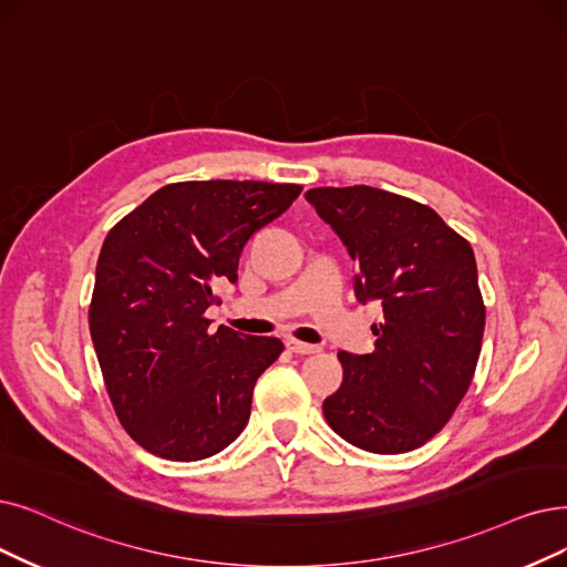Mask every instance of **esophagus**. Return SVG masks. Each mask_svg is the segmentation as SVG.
I'll use <instances>...</instances> for the list:
<instances>
[{
    "label": "esophagus",
    "mask_w": 567,
    "mask_h": 567,
    "mask_svg": "<svg viewBox=\"0 0 567 567\" xmlns=\"http://www.w3.org/2000/svg\"><path fill=\"white\" fill-rule=\"evenodd\" d=\"M286 347H288L292 353H300V355H311V353H319V351H321V347L300 342V339H288Z\"/></svg>",
    "instance_id": "1"
}]
</instances>
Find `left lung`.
I'll return each mask as SVG.
<instances>
[{
    "mask_svg": "<svg viewBox=\"0 0 567 567\" xmlns=\"http://www.w3.org/2000/svg\"><path fill=\"white\" fill-rule=\"evenodd\" d=\"M307 202L358 262L355 298L379 300L374 351H339L342 386L323 402L334 433L372 454L435 437L465 398L486 307L465 237L421 202L370 186L311 188Z\"/></svg>",
    "mask_w": 567,
    "mask_h": 567,
    "instance_id": "left-lung-1",
    "label": "left lung"
}]
</instances>
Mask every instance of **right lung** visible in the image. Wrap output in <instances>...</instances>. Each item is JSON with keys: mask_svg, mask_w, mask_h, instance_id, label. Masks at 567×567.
I'll return each instance as SVG.
<instances>
[{"mask_svg": "<svg viewBox=\"0 0 567 567\" xmlns=\"http://www.w3.org/2000/svg\"><path fill=\"white\" fill-rule=\"evenodd\" d=\"M302 193L267 181H181L109 230L87 309L104 386L127 435L167 461H202L239 437L258 377L284 344L205 311L237 281L246 241Z\"/></svg>", "mask_w": 567, "mask_h": 567, "instance_id": "1", "label": "right lung"}]
</instances>
